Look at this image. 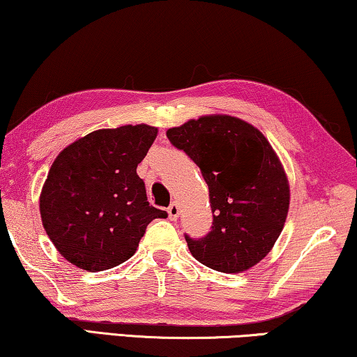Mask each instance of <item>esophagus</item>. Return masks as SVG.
<instances>
[{
  "label": "esophagus",
  "instance_id": "34e87169",
  "mask_svg": "<svg viewBox=\"0 0 357 357\" xmlns=\"http://www.w3.org/2000/svg\"><path fill=\"white\" fill-rule=\"evenodd\" d=\"M168 217H169V220H173V222H174V220H178V217H179V205L176 202L169 204Z\"/></svg>",
  "mask_w": 357,
  "mask_h": 357
}]
</instances>
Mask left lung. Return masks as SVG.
<instances>
[{
	"mask_svg": "<svg viewBox=\"0 0 357 357\" xmlns=\"http://www.w3.org/2000/svg\"><path fill=\"white\" fill-rule=\"evenodd\" d=\"M167 137L208 185L212 231L200 239L185 234L190 254L223 273L254 267L277 243L289 208V183L272 145L252 124L228 114L189 119Z\"/></svg>",
	"mask_w": 357,
	"mask_h": 357,
	"instance_id": "8db88e82",
	"label": "left lung"
}]
</instances>
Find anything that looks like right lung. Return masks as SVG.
<instances>
[{"instance_id": "add662e5", "label": "right lung", "mask_w": 357, "mask_h": 357, "mask_svg": "<svg viewBox=\"0 0 357 357\" xmlns=\"http://www.w3.org/2000/svg\"><path fill=\"white\" fill-rule=\"evenodd\" d=\"M158 129L128 124L93 130L61 150L40 194L43 228L68 262L102 272L126 262L147 225L167 218L147 202L137 165Z\"/></svg>"}]
</instances>
